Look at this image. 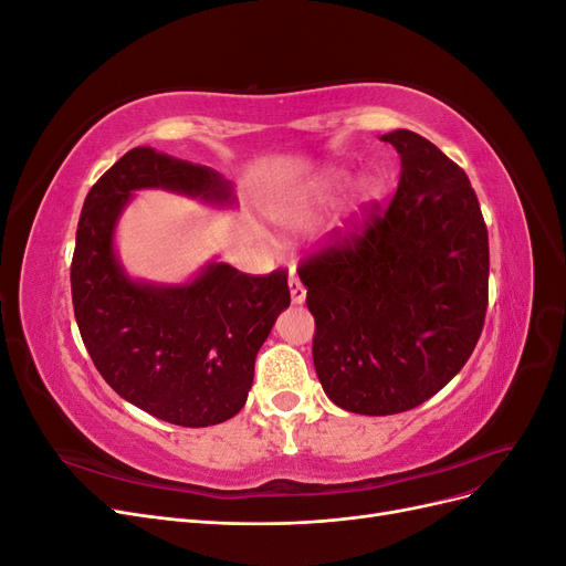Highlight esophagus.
Here are the masks:
<instances>
[{
	"label": "esophagus",
	"mask_w": 566,
	"mask_h": 566,
	"mask_svg": "<svg viewBox=\"0 0 566 566\" xmlns=\"http://www.w3.org/2000/svg\"><path fill=\"white\" fill-rule=\"evenodd\" d=\"M290 300H293V304H304L306 300V287L302 285V281L295 276V273H290Z\"/></svg>",
	"instance_id": "obj_1"
}]
</instances>
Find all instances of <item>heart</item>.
Wrapping results in <instances>:
<instances>
[{"instance_id":"heart-1","label":"heart","mask_w":566,"mask_h":566,"mask_svg":"<svg viewBox=\"0 0 566 566\" xmlns=\"http://www.w3.org/2000/svg\"><path fill=\"white\" fill-rule=\"evenodd\" d=\"M339 181H342V177H333V181L328 184V188L337 186ZM306 214H310V205L300 202V205H293V208L281 210V212L276 214V221H281V224H285V227H297V224H302V221L306 219Z\"/></svg>"}]
</instances>
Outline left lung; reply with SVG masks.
Here are the masks:
<instances>
[{
	"mask_svg": "<svg viewBox=\"0 0 566 566\" xmlns=\"http://www.w3.org/2000/svg\"><path fill=\"white\" fill-rule=\"evenodd\" d=\"M380 139L401 158L397 193L300 264L323 391L361 416L403 413L447 387L489 304V233L468 175L416 132Z\"/></svg>",
	"mask_w": 566,
	"mask_h": 566,
	"instance_id": "8db88e82",
	"label": "left lung"
}]
</instances>
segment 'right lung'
Here are the masks:
<instances>
[{"label": "right lung", "mask_w": 566, "mask_h": 566, "mask_svg": "<svg viewBox=\"0 0 566 566\" xmlns=\"http://www.w3.org/2000/svg\"><path fill=\"white\" fill-rule=\"evenodd\" d=\"M139 188L233 202L231 184L210 167L148 146L125 153L92 186L80 214L71 287L82 342L125 401L181 427L219 424L245 406L256 352L290 304L287 271L250 276L212 262L191 283L132 281L113 235Z\"/></svg>", "instance_id": "right-lung-1"}]
</instances>
